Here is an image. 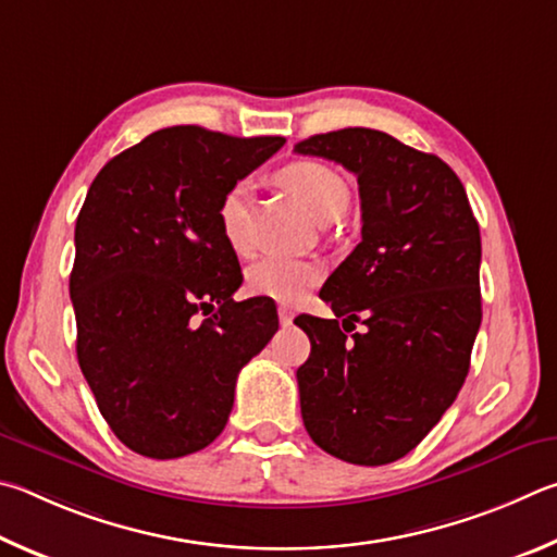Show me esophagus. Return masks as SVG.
I'll return each instance as SVG.
<instances>
[{"label": "esophagus", "instance_id": "esophagus-1", "mask_svg": "<svg viewBox=\"0 0 557 557\" xmlns=\"http://www.w3.org/2000/svg\"><path fill=\"white\" fill-rule=\"evenodd\" d=\"M278 323L284 325V327H288L290 323H294V313H290V308H286V306L278 308Z\"/></svg>", "mask_w": 557, "mask_h": 557}]
</instances>
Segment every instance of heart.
<instances>
[{
  "instance_id": "1",
  "label": "heart",
  "mask_w": 557,
  "mask_h": 557,
  "mask_svg": "<svg viewBox=\"0 0 557 557\" xmlns=\"http://www.w3.org/2000/svg\"><path fill=\"white\" fill-rule=\"evenodd\" d=\"M278 181L296 195L315 220L337 218L349 202V185L345 175L325 161L304 159L288 163L278 171ZM218 220L227 247L237 253H249L247 185L237 183L222 195ZM320 278H323V269L315 261L267 257L247 271V290L251 296L273 300V304L296 306L320 284Z\"/></svg>"
}]
</instances>
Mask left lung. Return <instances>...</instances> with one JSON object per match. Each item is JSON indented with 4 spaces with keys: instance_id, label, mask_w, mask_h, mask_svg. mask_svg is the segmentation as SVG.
<instances>
[{
    "instance_id": "1",
    "label": "left lung",
    "mask_w": 557,
    "mask_h": 557,
    "mask_svg": "<svg viewBox=\"0 0 557 557\" xmlns=\"http://www.w3.org/2000/svg\"><path fill=\"white\" fill-rule=\"evenodd\" d=\"M296 153L357 175L362 242L325 281L337 320L298 315L310 357L300 413L325 453L388 465L453 406L482 323V239L465 185L443 159L364 126L315 134ZM355 322L366 330L347 338Z\"/></svg>"
}]
</instances>
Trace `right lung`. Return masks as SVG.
<instances>
[{
    "instance_id": "1",
    "label": "right lung",
    "mask_w": 557,
    "mask_h": 557,
    "mask_svg": "<svg viewBox=\"0 0 557 557\" xmlns=\"http://www.w3.org/2000/svg\"><path fill=\"white\" fill-rule=\"evenodd\" d=\"M284 136L169 126L114 156L75 222L77 362L112 433L144 457L208 447L239 369L278 330L267 298L234 300L242 269L222 237V195Z\"/></svg>"
}]
</instances>
